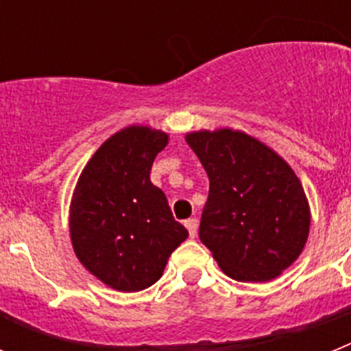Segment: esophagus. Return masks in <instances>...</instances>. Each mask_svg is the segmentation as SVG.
Here are the masks:
<instances>
[{"instance_id":"34e87169","label":"esophagus","mask_w":351,"mask_h":351,"mask_svg":"<svg viewBox=\"0 0 351 351\" xmlns=\"http://www.w3.org/2000/svg\"><path fill=\"white\" fill-rule=\"evenodd\" d=\"M186 228H188V232H190V237L195 239L197 237V230H198V221L197 218H190V219H186Z\"/></svg>"}]
</instances>
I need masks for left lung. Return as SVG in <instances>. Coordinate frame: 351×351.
<instances>
[{"label":"left lung","mask_w":351,"mask_h":351,"mask_svg":"<svg viewBox=\"0 0 351 351\" xmlns=\"http://www.w3.org/2000/svg\"><path fill=\"white\" fill-rule=\"evenodd\" d=\"M209 178L200 241L228 278L271 281L299 258L311 210L299 178L274 149L241 130L186 133Z\"/></svg>","instance_id":"left-lung-1"}]
</instances>
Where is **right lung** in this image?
Here are the masks:
<instances>
[{
	"label": "right lung",
	"mask_w": 351,
	"mask_h": 351,
	"mask_svg": "<svg viewBox=\"0 0 351 351\" xmlns=\"http://www.w3.org/2000/svg\"><path fill=\"white\" fill-rule=\"evenodd\" d=\"M167 144L169 135L161 130L126 126L96 149L73 190V251L93 276L117 291L156 283L172 251L188 237L165 193L149 179Z\"/></svg>",
	"instance_id": "obj_1"
}]
</instances>
